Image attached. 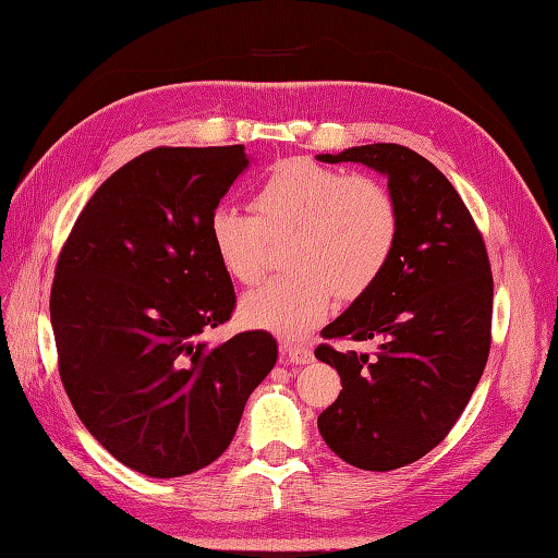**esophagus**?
Returning a JSON list of instances; mask_svg holds the SVG:
<instances>
[{
    "label": "esophagus",
    "mask_w": 558,
    "mask_h": 558,
    "mask_svg": "<svg viewBox=\"0 0 558 558\" xmlns=\"http://www.w3.org/2000/svg\"><path fill=\"white\" fill-rule=\"evenodd\" d=\"M314 361V352L308 347L302 344H284L282 347V364L290 366H306Z\"/></svg>",
    "instance_id": "esophagus-1"
}]
</instances>
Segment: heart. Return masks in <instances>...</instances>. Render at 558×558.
Wrapping results in <instances>:
<instances>
[{
	"label": "heart",
	"instance_id": "obj_1",
	"mask_svg": "<svg viewBox=\"0 0 558 558\" xmlns=\"http://www.w3.org/2000/svg\"><path fill=\"white\" fill-rule=\"evenodd\" d=\"M254 216L220 204L209 216V242L226 276L254 284L266 270V238L288 244L280 278L240 302L244 326L306 338L344 300L371 290L390 266L399 240V209L378 178L347 175L311 159L278 163L254 192Z\"/></svg>",
	"mask_w": 558,
	"mask_h": 558
}]
</instances>
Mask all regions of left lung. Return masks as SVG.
<instances>
[{
  "label": "left lung",
  "mask_w": 558,
  "mask_h": 558,
  "mask_svg": "<svg viewBox=\"0 0 558 558\" xmlns=\"http://www.w3.org/2000/svg\"><path fill=\"white\" fill-rule=\"evenodd\" d=\"M316 159L378 171L399 209L390 266L320 332L375 340L378 352L316 349L342 380L318 416L326 445L356 469L395 471L442 442L481 380L495 294L489 258L459 192L421 154L378 142Z\"/></svg>",
  "instance_id": "left-lung-1"
}]
</instances>
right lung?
I'll use <instances>...</instances> for the list:
<instances>
[{
  "instance_id": "1",
  "label": "right lung",
  "mask_w": 558,
  "mask_h": 558,
  "mask_svg": "<svg viewBox=\"0 0 558 558\" xmlns=\"http://www.w3.org/2000/svg\"><path fill=\"white\" fill-rule=\"evenodd\" d=\"M250 163L242 145L140 154L104 180L61 250L49 316L63 387L89 435L142 475L214 463L276 366L264 330L199 340L235 308L209 216Z\"/></svg>"
}]
</instances>
